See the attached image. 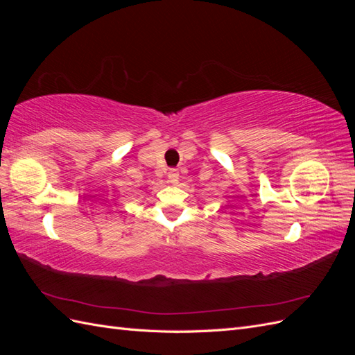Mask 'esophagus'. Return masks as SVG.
<instances>
[{
  "label": "esophagus",
  "instance_id": "esophagus-1",
  "mask_svg": "<svg viewBox=\"0 0 355 355\" xmlns=\"http://www.w3.org/2000/svg\"><path fill=\"white\" fill-rule=\"evenodd\" d=\"M167 178H168V180L171 182V184H178V182H179V171L176 168L168 170Z\"/></svg>",
  "mask_w": 355,
  "mask_h": 355
}]
</instances>
